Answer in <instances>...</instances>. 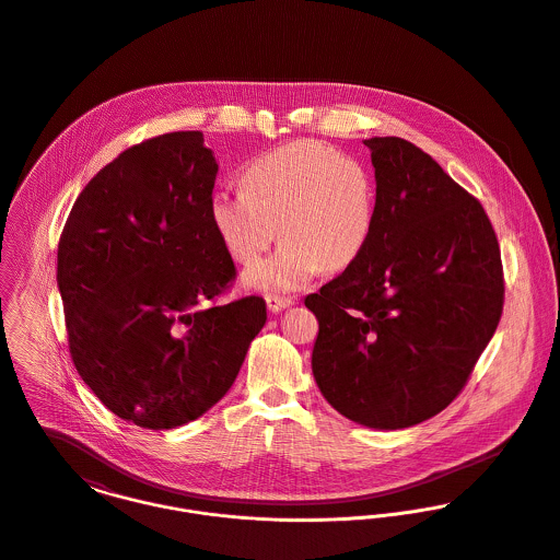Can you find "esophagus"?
Here are the masks:
<instances>
[{
    "mask_svg": "<svg viewBox=\"0 0 560 560\" xmlns=\"http://www.w3.org/2000/svg\"><path fill=\"white\" fill-rule=\"evenodd\" d=\"M294 305L292 296H266V307L270 313H279V311L288 310Z\"/></svg>",
    "mask_w": 560,
    "mask_h": 560,
    "instance_id": "esophagus-1",
    "label": "esophagus"
}]
</instances>
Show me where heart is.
Returning <instances> with one entry per match:
<instances>
[{
  "label": "heart",
  "instance_id": "1",
  "mask_svg": "<svg viewBox=\"0 0 560 560\" xmlns=\"http://www.w3.org/2000/svg\"><path fill=\"white\" fill-rule=\"evenodd\" d=\"M243 187L212 195L210 223L243 266L261 257L279 228L283 245L243 277L253 292H296L322 270L350 268L370 245L375 180L352 156L317 143H290L250 161Z\"/></svg>",
  "mask_w": 560,
  "mask_h": 560
}]
</instances>
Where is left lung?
I'll list each match as a JSON object with an SVG mask.
<instances>
[{"label":"left lung","mask_w":560,"mask_h":560,"mask_svg":"<svg viewBox=\"0 0 560 560\" xmlns=\"http://www.w3.org/2000/svg\"><path fill=\"white\" fill-rule=\"evenodd\" d=\"M375 225L363 255L305 299L324 399L373 430L432 419L464 388L502 313V264L483 206L415 143L363 141Z\"/></svg>","instance_id":"1"}]
</instances>
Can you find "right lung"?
<instances>
[{"label": "right lung", "instance_id": "1", "mask_svg": "<svg viewBox=\"0 0 560 560\" xmlns=\"http://www.w3.org/2000/svg\"><path fill=\"white\" fill-rule=\"evenodd\" d=\"M219 165L199 130L125 150L77 197L58 247L70 357L120 419L174 430L234 384L266 303L208 305L234 279L210 223Z\"/></svg>", "mask_w": 560, "mask_h": 560}]
</instances>
